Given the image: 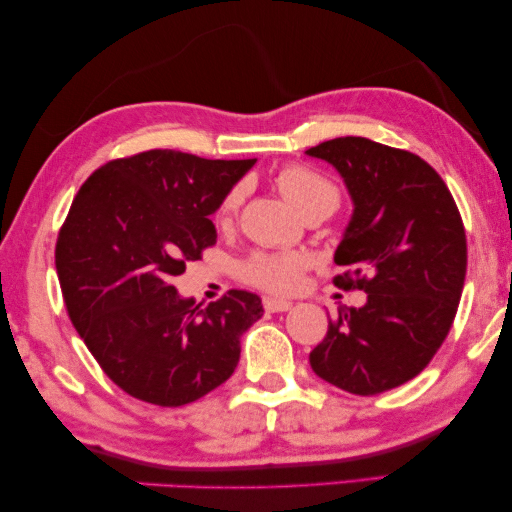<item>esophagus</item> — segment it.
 <instances>
[{"instance_id": "obj_1", "label": "esophagus", "mask_w": 512, "mask_h": 512, "mask_svg": "<svg viewBox=\"0 0 512 512\" xmlns=\"http://www.w3.org/2000/svg\"><path fill=\"white\" fill-rule=\"evenodd\" d=\"M263 306H265V311H270V313H281V311H288L290 306H293V302L277 300V297H265Z\"/></svg>"}]
</instances>
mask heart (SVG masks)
<instances>
[{
  "label": "heart",
  "instance_id": "obj_1",
  "mask_svg": "<svg viewBox=\"0 0 512 512\" xmlns=\"http://www.w3.org/2000/svg\"><path fill=\"white\" fill-rule=\"evenodd\" d=\"M279 190L293 206L304 212L313 206H334L338 203L336 185L327 176L318 174L316 169L293 164L279 174ZM242 203V187L224 196L219 203L215 219L219 224H229ZM306 270V258L300 254H254L242 261L238 272L251 286H258L272 293H290L300 286L302 274Z\"/></svg>",
  "mask_w": 512,
  "mask_h": 512
}]
</instances>
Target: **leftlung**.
Returning a JSON list of instances; mask_svg holds the SVG:
<instances>
[{"instance_id": "8db88e82", "label": "left lung", "mask_w": 512, "mask_h": 512, "mask_svg": "<svg viewBox=\"0 0 512 512\" xmlns=\"http://www.w3.org/2000/svg\"><path fill=\"white\" fill-rule=\"evenodd\" d=\"M332 164L355 203L336 247L338 288L368 293L338 309L311 350L313 373L375 396L419 375L444 343L467 274V238L446 183L426 160L366 137H338L306 151Z\"/></svg>"}]
</instances>
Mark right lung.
Wrapping results in <instances>:
<instances>
[{
    "label": "right lung",
    "instance_id": "add662e5",
    "mask_svg": "<svg viewBox=\"0 0 512 512\" xmlns=\"http://www.w3.org/2000/svg\"><path fill=\"white\" fill-rule=\"evenodd\" d=\"M256 160L137 153L86 178L59 231L57 274L77 334L132 398L187 405L229 380L261 297L229 290L206 309L171 279L217 242L210 215Z\"/></svg>",
    "mask_w": 512,
    "mask_h": 512
}]
</instances>
